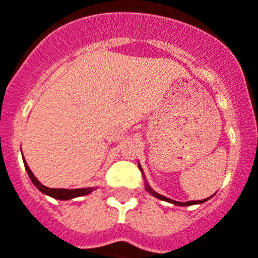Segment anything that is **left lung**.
<instances>
[{
  "mask_svg": "<svg viewBox=\"0 0 258 258\" xmlns=\"http://www.w3.org/2000/svg\"><path fill=\"white\" fill-rule=\"evenodd\" d=\"M139 168L140 171L143 172V168H141V165H140L139 163ZM143 176L144 179H145V175L143 173ZM145 189H147L148 192L151 194V195H153L155 198H157V199H161V201H165V202H168V203H172V205H176V206H192V205H201V203H205L206 201H209L213 195H211L210 198H206V199H203V201H189V202H177V201H173V199H169V198L164 197V195H161V194H157L155 189L152 188L151 185L148 184V181L147 179H145Z\"/></svg>",
  "mask_w": 258,
  "mask_h": 258,
  "instance_id": "8db88e82",
  "label": "left lung"
}]
</instances>
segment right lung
Wrapping results in <instances>:
<instances>
[{
    "mask_svg": "<svg viewBox=\"0 0 258 258\" xmlns=\"http://www.w3.org/2000/svg\"><path fill=\"white\" fill-rule=\"evenodd\" d=\"M24 160V165H25V169H27L28 175L31 177L32 183L35 184V187L39 191L44 194V195H48V197L55 198V199H59V201H70V199H74V198L78 197H85V195H89L90 192H93L94 189H97V187H86V188H75V189H66V188H49V187H45L37 180V177L33 175V172L31 171V168L28 167L25 159Z\"/></svg>",
    "mask_w": 258,
    "mask_h": 258,
    "instance_id": "obj_1",
    "label": "right lung"
}]
</instances>
